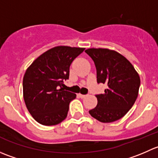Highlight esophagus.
Here are the masks:
<instances>
[{
  "label": "esophagus",
  "mask_w": 158,
  "mask_h": 158,
  "mask_svg": "<svg viewBox=\"0 0 158 158\" xmlns=\"http://www.w3.org/2000/svg\"><path fill=\"white\" fill-rule=\"evenodd\" d=\"M87 95H82V94H79V97H80V98H85Z\"/></svg>",
  "instance_id": "34e87169"
}]
</instances>
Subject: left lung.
<instances>
[{"instance_id":"1","label":"left lung","mask_w":158,"mask_h":158,"mask_svg":"<svg viewBox=\"0 0 158 158\" xmlns=\"http://www.w3.org/2000/svg\"><path fill=\"white\" fill-rule=\"evenodd\" d=\"M85 52L95 63L97 82L107 85L104 94L96 95L98 104L89 110V114L103 123L118 120L131 109L138 98L139 75L133 65L117 51L90 48Z\"/></svg>"}]
</instances>
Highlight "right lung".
Masks as SVG:
<instances>
[{
  "mask_svg": "<svg viewBox=\"0 0 158 158\" xmlns=\"http://www.w3.org/2000/svg\"><path fill=\"white\" fill-rule=\"evenodd\" d=\"M85 48L57 46L38 56L25 72L23 95L32 117L44 125H56L66 118L76 95L64 90L72 62Z\"/></svg>",
  "mask_w": 158,
  "mask_h": 158,
  "instance_id": "obj_1",
  "label": "right lung"
}]
</instances>
